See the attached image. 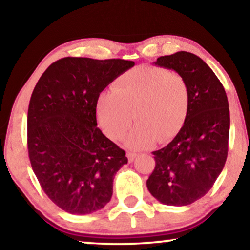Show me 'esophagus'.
<instances>
[{
	"label": "esophagus",
	"instance_id": "esophagus-1",
	"mask_svg": "<svg viewBox=\"0 0 250 250\" xmlns=\"http://www.w3.org/2000/svg\"><path fill=\"white\" fill-rule=\"evenodd\" d=\"M126 157H128L129 162H133V159L137 157V154H136V152L129 151V152H126Z\"/></svg>",
	"mask_w": 250,
	"mask_h": 250
}]
</instances>
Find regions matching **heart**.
Here are the masks:
<instances>
[{"label":"heart","instance_id":"b5f03b06","mask_svg":"<svg viewBox=\"0 0 250 250\" xmlns=\"http://www.w3.org/2000/svg\"><path fill=\"white\" fill-rule=\"evenodd\" d=\"M189 107V87L180 74L156 66H143L119 76L111 92L96 101V117L111 140L124 138L132 125L137 126L126 138L133 149L149 147L157 139L166 143L183 126Z\"/></svg>","mask_w":250,"mask_h":250}]
</instances>
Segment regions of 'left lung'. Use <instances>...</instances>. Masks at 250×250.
I'll list each match as a JSON object with an SVG mask.
<instances>
[{
  "mask_svg": "<svg viewBox=\"0 0 250 250\" xmlns=\"http://www.w3.org/2000/svg\"><path fill=\"white\" fill-rule=\"evenodd\" d=\"M154 64L173 69L189 87V107L176 137L152 152L156 166L147 180L150 194L166 206H188L210 191L228 156L229 103L225 88L196 55L178 51Z\"/></svg>",
  "mask_w": 250,
  "mask_h": 250,
  "instance_id": "left-lung-1",
  "label": "left lung"
}]
</instances>
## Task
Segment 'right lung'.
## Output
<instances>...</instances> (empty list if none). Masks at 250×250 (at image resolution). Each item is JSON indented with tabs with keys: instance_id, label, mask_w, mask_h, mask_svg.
<instances>
[{
	"instance_id": "obj_1",
	"label": "right lung",
	"mask_w": 250,
	"mask_h": 250,
	"mask_svg": "<svg viewBox=\"0 0 250 250\" xmlns=\"http://www.w3.org/2000/svg\"><path fill=\"white\" fill-rule=\"evenodd\" d=\"M135 66L124 59L66 57L39 78L28 109V152L47 196L72 214L110 202L125 151L103 135L96 101L107 85Z\"/></svg>"
}]
</instances>
